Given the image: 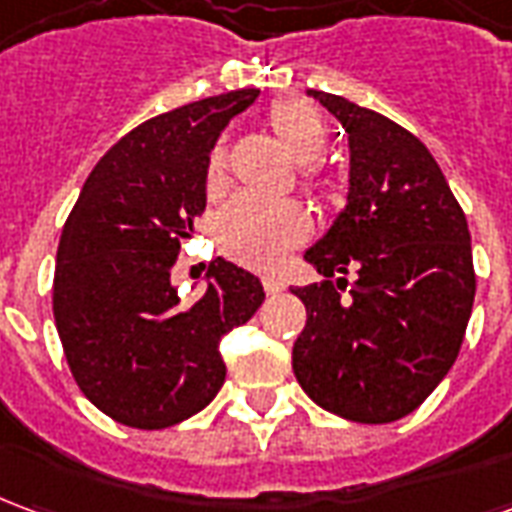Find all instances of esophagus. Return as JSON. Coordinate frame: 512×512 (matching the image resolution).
I'll list each match as a JSON object with an SVG mask.
<instances>
[{"mask_svg":"<svg viewBox=\"0 0 512 512\" xmlns=\"http://www.w3.org/2000/svg\"><path fill=\"white\" fill-rule=\"evenodd\" d=\"M263 290H266L268 296H277V293L285 290V285H282V279L277 277H263Z\"/></svg>","mask_w":512,"mask_h":512,"instance_id":"obj_1","label":"esophagus"}]
</instances>
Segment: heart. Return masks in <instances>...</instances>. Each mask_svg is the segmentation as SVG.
I'll list each match as a JSON object with an SVG mask.
<instances>
[{"label": "heart", "mask_w": 512, "mask_h": 512, "mask_svg": "<svg viewBox=\"0 0 512 512\" xmlns=\"http://www.w3.org/2000/svg\"><path fill=\"white\" fill-rule=\"evenodd\" d=\"M268 126L288 147V153L304 164V186L323 200H343V183L326 175L315 161H321L329 147V126L318 106L307 98H282L268 109ZM227 172V147L216 142L205 161V191L219 194ZM310 235V216L290 200L268 202L252 194L235 197L216 222V244L224 255L252 268H277L290 249H296Z\"/></svg>", "instance_id": "1"}]
</instances>
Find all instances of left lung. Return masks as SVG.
I'll return each mask as SVG.
<instances>
[{
    "instance_id": "left-lung-1",
    "label": "left lung",
    "mask_w": 512,
    "mask_h": 512,
    "mask_svg": "<svg viewBox=\"0 0 512 512\" xmlns=\"http://www.w3.org/2000/svg\"><path fill=\"white\" fill-rule=\"evenodd\" d=\"M310 95L348 131L351 191L304 255L326 279L293 290L307 307L293 373L326 411L384 425L411 414L461 351L477 285L469 224L411 131L340 95ZM334 273L344 277L332 283Z\"/></svg>"
}]
</instances>
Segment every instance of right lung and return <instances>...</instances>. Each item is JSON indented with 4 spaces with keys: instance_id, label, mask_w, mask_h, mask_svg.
<instances>
[{
    "instance_id": "add662e5",
    "label": "right lung",
    "mask_w": 512,
    "mask_h": 512,
    "mask_svg": "<svg viewBox=\"0 0 512 512\" xmlns=\"http://www.w3.org/2000/svg\"><path fill=\"white\" fill-rule=\"evenodd\" d=\"M257 95L202 98L128 131L62 227L51 296L62 351L84 397L120 425L161 430L208 406L227 376L219 340L266 299L260 279L222 257L191 304L169 282L205 211L213 142Z\"/></svg>"
}]
</instances>
